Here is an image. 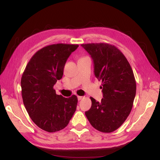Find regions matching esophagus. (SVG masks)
<instances>
[{
    "label": "esophagus",
    "instance_id": "obj_1",
    "mask_svg": "<svg viewBox=\"0 0 160 160\" xmlns=\"http://www.w3.org/2000/svg\"><path fill=\"white\" fill-rule=\"evenodd\" d=\"M84 98V97H82V96H78V100H81L82 99H83Z\"/></svg>",
    "mask_w": 160,
    "mask_h": 160
}]
</instances>
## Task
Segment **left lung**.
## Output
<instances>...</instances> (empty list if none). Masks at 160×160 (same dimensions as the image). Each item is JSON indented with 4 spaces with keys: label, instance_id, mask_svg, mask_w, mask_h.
<instances>
[{
    "label": "left lung",
    "instance_id": "1",
    "mask_svg": "<svg viewBox=\"0 0 160 160\" xmlns=\"http://www.w3.org/2000/svg\"><path fill=\"white\" fill-rule=\"evenodd\" d=\"M92 58L94 74L102 82L103 98L91 97V107L85 112L90 124L98 131L111 132L130 114L136 94V82L130 64L120 50L108 43L81 45Z\"/></svg>",
    "mask_w": 160,
    "mask_h": 160
}]
</instances>
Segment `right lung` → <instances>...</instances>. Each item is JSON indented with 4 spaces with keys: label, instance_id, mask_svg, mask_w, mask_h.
Returning a JSON list of instances; mask_svg holds the SVG:
<instances>
[{
    "label": "right lung",
    "instance_id": "right-lung-1",
    "mask_svg": "<svg viewBox=\"0 0 160 160\" xmlns=\"http://www.w3.org/2000/svg\"><path fill=\"white\" fill-rule=\"evenodd\" d=\"M78 46L59 43L43 47L32 57L22 73L24 105L32 121L45 131L65 128L76 110L77 96L57 95L53 86L62 78L67 60Z\"/></svg>",
    "mask_w": 160,
    "mask_h": 160
}]
</instances>
